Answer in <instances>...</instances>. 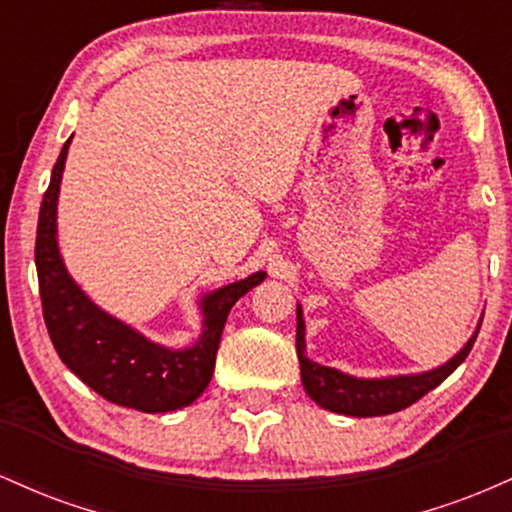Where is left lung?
I'll return each instance as SVG.
<instances>
[{
  "mask_svg": "<svg viewBox=\"0 0 512 512\" xmlns=\"http://www.w3.org/2000/svg\"><path fill=\"white\" fill-rule=\"evenodd\" d=\"M484 317V315H481ZM479 325L467 344L457 351L443 366L424 370V373L409 375H387V378H356V375L342 373V370L322 366V363L310 361L305 356V320L303 308H296V351L301 361V380L305 392L322 409H330L334 414L344 416H383L395 414V411L407 409L416 399H421L433 387H438L445 378L467 358L472 351L474 339H477Z\"/></svg>",
  "mask_w": 512,
  "mask_h": 512,
  "instance_id": "left-lung-1",
  "label": "left lung"
}]
</instances>
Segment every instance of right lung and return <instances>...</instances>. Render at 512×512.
Segmentation results:
<instances>
[{"instance_id":"1","label":"right lung","mask_w":512,"mask_h":512,"mask_svg":"<svg viewBox=\"0 0 512 512\" xmlns=\"http://www.w3.org/2000/svg\"><path fill=\"white\" fill-rule=\"evenodd\" d=\"M69 144L72 137L62 146L52 168L35 238L40 301L52 344L64 366L108 402L146 414L187 407L207 390L214 375L216 351L228 313L240 296L264 281L267 272H255L199 296L202 334L185 349L158 344L127 322L105 313L67 272L57 243V202Z\"/></svg>"}]
</instances>
